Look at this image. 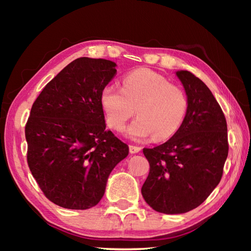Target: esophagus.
<instances>
[{
	"mask_svg": "<svg viewBox=\"0 0 251 251\" xmlns=\"http://www.w3.org/2000/svg\"><path fill=\"white\" fill-rule=\"evenodd\" d=\"M141 150H142V147H139V146L129 145V151H130V154H136V152H138Z\"/></svg>",
	"mask_w": 251,
	"mask_h": 251,
	"instance_id": "34e87169",
	"label": "esophagus"
}]
</instances>
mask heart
I'll list each match as a JSON object with an SVG mask.
<instances>
[{"label": "heart", "mask_w": 251, "mask_h": 251, "mask_svg": "<svg viewBox=\"0 0 251 251\" xmlns=\"http://www.w3.org/2000/svg\"><path fill=\"white\" fill-rule=\"evenodd\" d=\"M100 105L107 125L123 131L131 117L138 118L127 129L130 138L141 141L152 136L163 142L175 135L188 113L189 100L180 86L156 72L139 69L123 79L122 90L107 85L100 92Z\"/></svg>", "instance_id": "heart-1"}]
</instances>
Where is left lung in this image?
I'll use <instances>...</instances> for the list:
<instances>
[{"label":"left lung","instance_id":"obj_1","mask_svg":"<svg viewBox=\"0 0 251 251\" xmlns=\"http://www.w3.org/2000/svg\"><path fill=\"white\" fill-rule=\"evenodd\" d=\"M176 75L189 100L185 121L166 143L143 150L150 174L142 195L164 214H184L201 205L222 179L229 150L226 118L209 88L188 71Z\"/></svg>","mask_w":251,"mask_h":251}]
</instances>
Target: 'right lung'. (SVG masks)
I'll return each instance as SVG.
<instances>
[{"label": "right lung", "instance_id": "right-lung-1", "mask_svg": "<svg viewBox=\"0 0 251 251\" xmlns=\"http://www.w3.org/2000/svg\"><path fill=\"white\" fill-rule=\"evenodd\" d=\"M108 59L79 57L33 103L25 125L27 164L46 198L67 209H88L104 196L128 146L106 129L100 92L116 75Z\"/></svg>", "mask_w": 251, "mask_h": 251}]
</instances>
